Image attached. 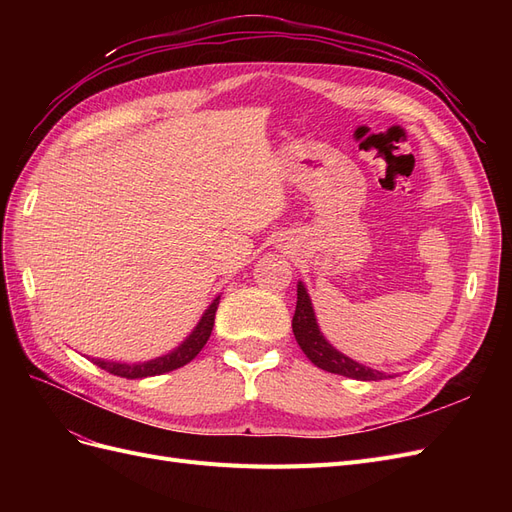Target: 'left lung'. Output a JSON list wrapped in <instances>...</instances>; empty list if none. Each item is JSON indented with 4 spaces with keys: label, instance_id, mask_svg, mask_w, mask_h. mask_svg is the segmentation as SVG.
<instances>
[{
    "label": "left lung",
    "instance_id": "1",
    "mask_svg": "<svg viewBox=\"0 0 512 512\" xmlns=\"http://www.w3.org/2000/svg\"><path fill=\"white\" fill-rule=\"evenodd\" d=\"M292 333L297 337L301 350L307 354V359L324 371H331V374H339L354 380L386 378V374H382V371L365 367L361 363L348 359L346 354L335 350L327 339L322 337L316 324L312 301H309V294L301 282L297 284V309H294V316H292Z\"/></svg>",
    "mask_w": 512,
    "mask_h": 512
}]
</instances>
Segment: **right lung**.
<instances>
[{"label": "right lung", "mask_w": 512, "mask_h": 512, "mask_svg": "<svg viewBox=\"0 0 512 512\" xmlns=\"http://www.w3.org/2000/svg\"><path fill=\"white\" fill-rule=\"evenodd\" d=\"M220 305V297L215 299L207 312L200 318V322L196 324V329L192 331V335L185 339V342L173 350L170 354L160 356V359H153L147 363H138V365H126V363H113V361H102V359H94V363L98 367H102L104 371L119 378H128V380H136V378H147V376H160V374H168V371L179 369L183 365H188L194 356L205 348L207 339L213 331V322H215V312H218Z\"/></svg>", "instance_id": "1"}]
</instances>
